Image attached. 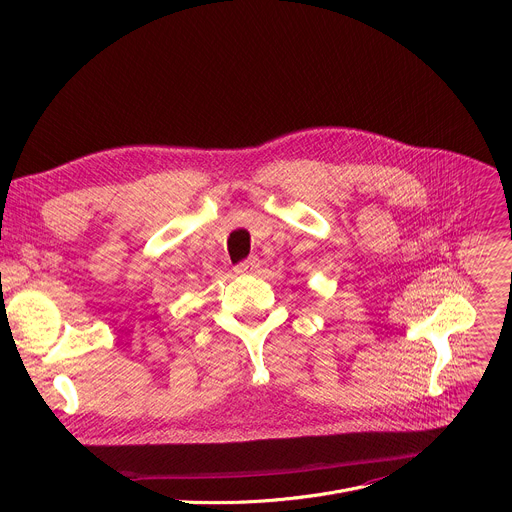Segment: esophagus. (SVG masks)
<instances>
[{"label": "esophagus", "instance_id": "1", "mask_svg": "<svg viewBox=\"0 0 512 512\" xmlns=\"http://www.w3.org/2000/svg\"><path fill=\"white\" fill-rule=\"evenodd\" d=\"M257 267H259V259H257V257H249V259H245L243 263H239V265L235 267V271H237V273H253V271H257Z\"/></svg>", "mask_w": 512, "mask_h": 512}]
</instances>
